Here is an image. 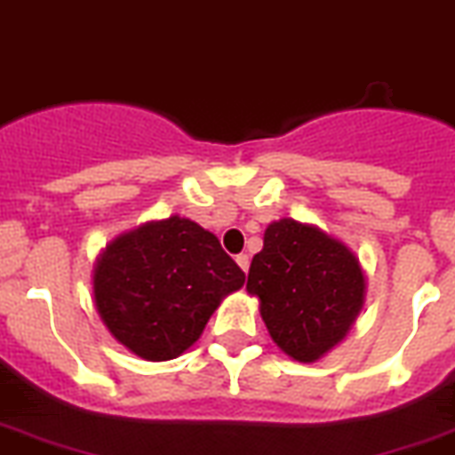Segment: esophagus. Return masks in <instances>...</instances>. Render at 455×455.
Returning <instances> with one entry per match:
<instances>
[{"label": "esophagus", "instance_id": "1", "mask_svg": "<svg viewBox=\"0 0 455 455\" xmlns=\"http://www.w3.org/2000/svg\"><path fill=\"white\" fill-rule=\"evenodd\" d=\"M235 261H238L240 268L247 273V268H250V257H247V254H238V257H235Z\"/></svg>", "mask_w": 455, "mask_h": 455}]
</instances>
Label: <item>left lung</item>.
I'll list each match as a JSON object with an SVG mask.
<instances>
[{
	"label": "left lung",
	"mask_w": 455,
	"mask_h": 455,
	"mask_svg": "<svg viewBox=\"0 0 455 455\" xmlns=\"http://www.w3.org/2000/svg\"><path fill=\"white\" fill-rule=\"evenodd\" d=\"M367 280L341 240L297 220L273 221L254 254L247 291L259 297L266 330L285 355L315 362L360 315Z\"/></svg>",
	"instance_id": "obj_1"
}]
</instances>
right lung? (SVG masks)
<instances>
[{"label": "right lung", "mask_w": 455, "mask_h": 455, "mask_svg": "<svg viewBox=\"0 0 455 455\" xmlns=\"http://www.w3.org/2000/svg\"><path fill=\"white\" fill-rule=\"evenodd\" d=\"M245 273L210 234L187 217L147 221L100 254L93 297L102 323L142 360L182 355L198 341L221 299Z\"/></svg>", "instance_id": "add662e5"}]
</instances>
